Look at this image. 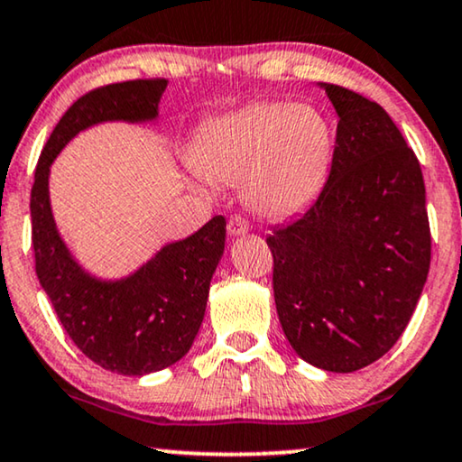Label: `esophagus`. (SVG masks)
Masks as SVG:
<instances>
[{"mask_svg":"<svg viewBox=\"0 0 462 462\" xmlns=\"http://www.w3.org/2000/svg\"><path fill=\"white\" fill-rule=\"evenodd\" d=\"M226 231H229L231 237H242L250 231V225H247V220L242 217H231L229 225H226Z\"/></svg>","mask_w":462,"mask_h":462,"instance_id":"esophagus-1","label":"esophagus"}]
</instances>
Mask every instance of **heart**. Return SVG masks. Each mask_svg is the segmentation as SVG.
I'll return each mask as SVG.
<instances>
[{
    "mask_svg": "<svg viewBox=\"0 0 462 462\" xmlns=\"http://www.w3.org/2000/svg\"><path fill=\"white\" fill-rule=\"evenodd\" d=\"M333 145L329 118L314 106L256 102L202 126L189 158L208 181H244L245 202L260 217L285 218L323 185Z\"/></svg>",
    "mask_w": 462,
    "mask_h": 462,
    "instance_id": "1",
    "label": "heart"
}]
</instances>
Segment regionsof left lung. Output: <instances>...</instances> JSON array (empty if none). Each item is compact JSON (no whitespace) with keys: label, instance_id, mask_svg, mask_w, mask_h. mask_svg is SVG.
Here are the masks:
<instances>
[{"label":"left lung","instance_id":"obj_1","mask_svg":"<svg viewBox=\"0 0 462 462\" xmlns=\"http://www.w3.org/2000/svg\"><path fill=\"white\" fill-rule=\"evenodd\" d=\"M337 112L331 172L302 215L266 237L293 352L317 369L375 363L409 325L430 273L419 160L379 104L319 83Z\"/></svg>","mask_w":462,"mask_h":462}]
</instances>
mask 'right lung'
I'll use <instances>...</instances> for the list:
<instances>
[{"label":"right lung","instance_id":"right-lung-1","mask_svg":"<svg viewBox=\"0 0 462 462\" xmlns=\"http://www.w3.org/2000/svg\"><path fill=\"white\" fill-rule=\"evenodd\" d=\"M166 85L164 79H139L77 99L45 143L31 191L35 269L60 323L87 358L131 377L162 371L189 352L223 258L226 223L223 217L210 218L189 237L164 244L129 275L99 277L79 263L60 236L50 172L58 153L91 126L160 123Z\"/></svg>","mask_w":462,"mask_h":462}]
</instances>
